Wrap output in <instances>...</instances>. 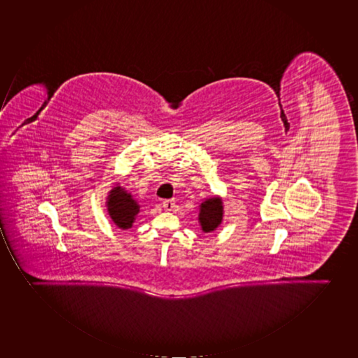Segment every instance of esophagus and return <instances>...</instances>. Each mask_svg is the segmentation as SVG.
Here are the masks:
<instances>
[{
    "label": "esophagus",
    "instance_id": "obj_1",
    "mask_svg": "<svg viewBox=\"0 0 358 358\" xmlns=\"http://www.w3.org/2000/svg\"><path fill=\"white\" fill-rule=\"evenodd\" d=\"M163 208L166 210H171L172 208H175V201L173 199H166L162 203Z\"/></svg>",
    "mask_w": 358,
    "mask_h": 358
}]
</instances>
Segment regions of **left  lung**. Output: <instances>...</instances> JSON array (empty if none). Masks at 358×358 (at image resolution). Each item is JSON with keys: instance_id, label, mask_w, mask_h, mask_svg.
I'll return each mask as SVG.
<instances>
[{"instance_id": "obj_1", "label": "left lung", "mask_w": 358, "mask_h": 358, "mask_svg": "<svg viewBox=\"0 0 358 358\" xmlns=\"http://www.w3.org/2000/svg\"><path fill=\"white\" fill-rule=\"evenodd\" d=\"M222 201L220 199H210L201 204L199 223L204 232L214 231L222 221Z\"/></svg>"}]
</instances>
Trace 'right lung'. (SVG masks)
I'll list each match as a JSON object with an SVG mask.
<instances>
[{
	"label": "right lung",
	"mask_w": 358,
	"mask_h": 358,
	"mask_svg": "<svg viewBox=\"0 0 358 358\" xmlns=\"http://www.w3.org/2000/svg\"><path fill=\"white\" fill-rule=\"evenodd\" d=\"M108 210L115 226L124 230L131 228L134 220L138 214L139 206L130 194L117 186L110 192Z\"/></svg>",
	"instance_id": "1"
}]
</instances>
